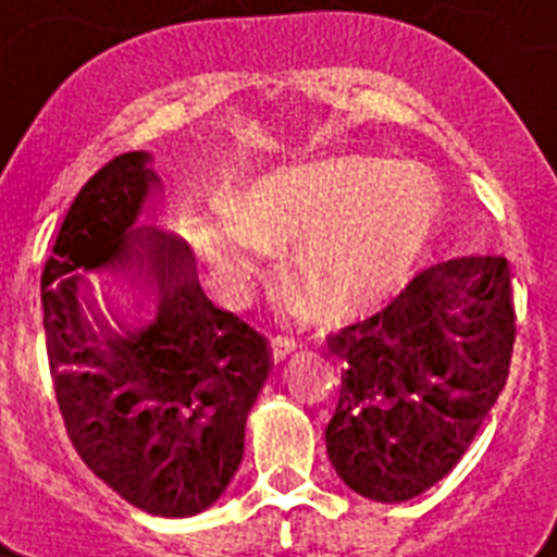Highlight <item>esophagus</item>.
<instances>
[{
  "instance_id": "obj_1",
  "label": "esophagus",
  "mask_w": 557,
  "mask_h": 557,
  "mask_svg": "<svg viewBox=\"0 0 557 557\" xmlns=\"http://www.w3.org/2000/svg\"><path fill=\"white\" fill-rule=\"evenodd\" d=\"M296 350V342L288 339V336H272L269 339V356H272L274 363H283L294 356Z\"/></svg>"
}]
</instances>
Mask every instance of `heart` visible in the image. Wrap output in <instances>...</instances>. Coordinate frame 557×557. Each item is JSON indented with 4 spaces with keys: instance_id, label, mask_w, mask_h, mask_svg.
I'll list each match as a JSON object with an SVG mask.
<instances>
[{
    "instance_id": "1",
    "label": "heart",
    "mask_w": 557,
    "mask_h": 557,
    "mask_svg": "<svg viewBox=\"0 0 557 557\" xmlns=\"http://www.w3.org/2000/svg\"><path fill=\"white\" fill-rule=\"evenodd\" d=\"M436 226L440 201L423 180L363 156L261 174L234 207L185 221L207 288L226 310H243L272 250H288V272L331 318H356L396 296Z\"/></svg>"
}]
</instances>
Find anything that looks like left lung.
I'll list each match as a JSON object with an SVG mask.
<instances>
[{"label":"left lung","mask_w":557,"mask_h":557,"mask_svg":"<svg viewBox=\"0 0 557 557\" xmlns=\"http://www.w3.org/2000/svg\"><path fill=\"white\" fill-rule=\"evenodd\" d=\"M329 345L345 361L325 429L339 480L383 504L418 498L455 469L507 385L515 307L504 256L440 263Z\"/></svg>","instance_id":"8db88e82"}]
</instances>
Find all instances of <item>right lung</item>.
<instances>
[{
	"mask_svg": "<svg viewBox=\"0 0 557 557\" xmlns=\"http://www.w3.org/2000/svg\"><path fill=\"white\" fill-rule=\"evenodd\" d=\"M156 194L145 150L83 185L45 263L42 323L61 418L88 469L143 512L190 518L237 474L272 361L261 334L207 301L188 245L153 223ZM104 271L146 290L112 324L90 294Z\"/></svg>",
	"mask_w": 557,
	"mask_h": 557,
	"instance_id": "obj_1",
	"label": "right lung"
}]
</instances>
